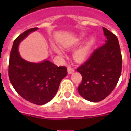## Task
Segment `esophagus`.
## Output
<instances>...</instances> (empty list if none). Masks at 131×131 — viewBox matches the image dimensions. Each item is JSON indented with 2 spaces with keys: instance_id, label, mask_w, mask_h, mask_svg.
Instances as JSON below:
<instances>
[{
  "instance_id": "34e87169",
  "label": "esophagus",
  "mask_w": 131,
  "mask_h": 131,
  "mask_svg": "<svg viewBox=\"0 0 131 131\" xmlns=\"http://www.w3.org/2000/svg\"><path fill=\"white\" fill-rule=\"evenodd\" d=\"M67 71H68L69 74H72L74 71V69L73 67H71V66H68V67H67Z\"/></svg>"
}]
</instances>
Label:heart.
Returning <instances> with one entry per match:
<instances>
[{
  "mask_svg": "<svg viewBox=\"0 0 131 131\" xmlns=\"http://www.w3.org/2000/svg\"><path fill=\"white\" fill-rule=\"evenodd\" d=\"M83 37V36L80 38L79 40H81ZM94 43H95V40H94L93 38H89L82 46H81L79 48L75 51L74 54V58L77 61H83L84 60H85L86 57H88V54L90 53L91 49L94 45ZM55 51L57 52L59 54H62V51L59 48H55Z\"/></svg>",
  "mask_w": 131,
  "mask_h": 131,
  "instance_id": "obj_1",
  "label": "heart"
}]
</instances>
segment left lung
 <instances>
[{"label":"left lung","mask_w":131,"mask_h":131,"mask_svg":"<svg viewBox=\"0 0 131 131\" xmlns=\"http://www.w3.org/2000/svg\"><path fill=\"white\" fill-rule=\"evenodd\" d=\"M103 31L107 37L105 43L77 69L82 76L78 91L91 102L106 98L116 87L121 73L122 57L118 38L104 27Z\"/></svg>","instance_id":"left-lung-1"}]
</instances>
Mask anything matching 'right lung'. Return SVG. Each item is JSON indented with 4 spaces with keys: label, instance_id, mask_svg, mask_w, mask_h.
<instances>
[{
    "label": "right lung",
    "instance_id": "obj_1",
    "mask_svg": "<svg viewBox=\"0 0 131 131\" xmlns=\"http://www.w3.org/2000/svg\"><path fill=\"white\" fill-rule=\"evenodd\" d=\"M31 28L18 36L14 40L10 52L8 75L13 88L24 99L38 105L50 101L56 95L60 83L67 74L64 66L57 67L48 60L32 63L23 60L18 52L19 43L30 33Z\"/></svg>",
    "mask_w": 131,
    "mask_h": 131
}]
</instances>
